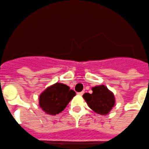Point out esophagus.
I'll list each match as a JSON object with an SVG mask.
<instances>
[{"label": "esophagus", "mask_w": 149, "mask_h": 149, "mask_svg": "<svg viewBox=\"0 0 149 149\" xmlns=\"http://www.w3.org/2000/svg\"><path fill=\"white\" fill-rule=\"evenodd\" d=\"M83 93H84V91H81V92H78V93H77V94L80 95V96H82Z\"/></svg>", "instance_id": "34e87169"}]
</instances>
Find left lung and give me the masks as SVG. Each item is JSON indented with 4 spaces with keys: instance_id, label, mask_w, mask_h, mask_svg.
Returning a JSON list of instances; mask_svg holds the SVG:
<instances>
[{
    "instance_id": "1",
    "label": "left lung",
    "mask_w": 149,
    "mask_h": 149,
    "mask_svg": "<svg viewBox=\"0 0 149 149\" xmlns=\"http://www.w3.org/2000/svg\"><path fill=\"white\" fill-rule=\"evenodd\" d=\"M92 91V93H86L83 96L88 107L98 114H108L116 102L113 92L104 85L95 86Z\"/></svg>"
}]
</instances>
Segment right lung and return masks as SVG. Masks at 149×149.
Here are the masks:
<instances>
[{"label": "right lung", "instance_id": "1", "mask_svg": "<svg viewBox=\"0 0 149 149\" xmlns=\"http://www.w3.org/2000/svg\"><path fill=\"white\" fill-rule=\"evenodd\" d=\"M76 95L73 90L63 83H56L45 89L39 96V107L45 113L56 115L63 111Z\"/></svg>", "mask_w": 149, "mask_h": 149}]
</instances>
